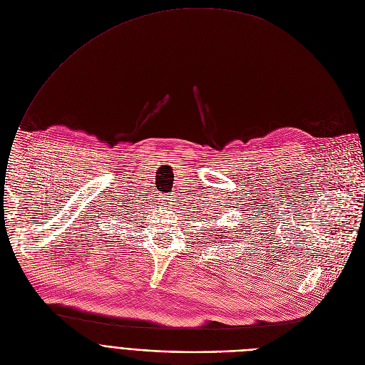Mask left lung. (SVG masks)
Returning a JSON list of instances; mask_svg holds the SVG:
<instances>
[{"instance_id":"obj_1","label":"left lung","mask_w":365,"mask_h":365,"mask_svg":"<svg viewBox=\"0 0 365 365\" xmlns=\"http://www.w3.org/2000/svg\"><path fill=\"white\" fill-rule=\"evenodd\" d=\"M219 237H220V235H219ZM222 237H223V235H222Z\"/></svg>"}]
</instances>
